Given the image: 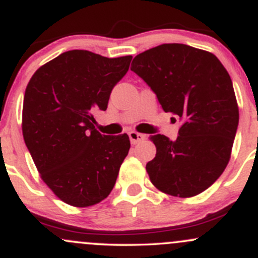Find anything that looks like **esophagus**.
Segmentation results:
<instances>
[{
	"label": "esophagus",
	"mask_w": 258,
	"mask_h": 258,
	"mask_svg": "<svg viewBox=\"0 0 258 258\" xmlns=\"http://www.w3.org/2000/svg\"><path fill=\"white\" fill-rule=\"evenodd\" d=\"M128 137H130V141H131L132 144H137V143L142 142V141L146 140V136L142 134H138V132H135V131L130 132Z\"/></svg>",
	"instance_id": "obj_1"
}]
</instances>
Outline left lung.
I'll return each mask as SVG.
<instances>
[{
	"mask_svg": "<svg viewBox=\"0 0 258 258\" xmlns=\"http://www.w3.org/2000/svg\"><path fill=\"white\" fill-rule=\"evenodd\" d=\"M131 71L152 88L165 112L180 121L179 136H151L157 154L146 165L152 183L170 196L200 195L230 160L239 106L228 71L212 52L163 44L134 58Z\"/></svg>",
	"mask_w": 258,
	"mask_h": 258,
	"instance_id": "1",
	"label": "left lung"
}]
</instances>
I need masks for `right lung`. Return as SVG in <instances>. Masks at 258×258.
<instances>
[{"label": "right lung", "mask_w": 258, "mask_h": 258, "mask_svg": "<svg viewBox=\"0 0 258 258\" xmlns=\"http://www.w3.org/2000/svg\"><path fill=\"white\" fill-rule=\"evenodd\" d=\"M131 60L66 51L36 70L28 83L24 142L42 181L67 205L94 206L114 188L130 138L101 135L92 112L106 110L110 93Z\"/></svg>", "instance_id": "obj_1"}]
</instances>
